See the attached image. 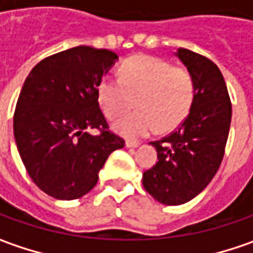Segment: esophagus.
<instances>
[{
	"instance_id": "esophagus-1",
	"label": "esophagus",
	"mask_w": 253,
	"mask_h": 253,
	"mask_svg": "<svg viewBox=\"0 0 253 253\" xmlns=\"http://www.w3.org/2000/svg\"><path fill=\"white\" fill-rule=\"evenodd\" d=\"M138 141H134V140H127L126 141V147L128 148H134V147H138Z\"/></svg>"
}]
</instances>
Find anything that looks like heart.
<instances>
[{
  "instance_id": "obj_1",
  "label": "heart",
  "mask_w": 253,
  "mask_h": 253,
  "mask_svg": "<svg viewBox=\"0 0 253 253\" xmlns=\"http://www.w3.org/2000/svg\"><path fill=\"white\" fill-rule=\"evenodd\" d=\"M97 97L110 119L127 113L137 100L140 110L119 119L116 131L141 137L159 128L167 133L181 125L195 100L191 72L157 56L136 55L122 63L120 78H103Z\"/></svg>"
}]
</instances>
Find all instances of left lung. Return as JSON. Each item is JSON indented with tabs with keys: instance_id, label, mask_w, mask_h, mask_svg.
<instances>
[{
	"instance_id": "8db88e82",
	"label": "left lung",
	"mask_w": 253,
	"mask_h": 253,
	"mask_svg": "<svg viewBox=\"0 0 253 253\" xmlns=\"http://www.w3.org/2000/svg\"><path fill=\"white\" fill-rule=\"evenodd\" d=\"M177 56L194 78L195 100L177 130L150 143L159 161L143 172L146 191L166 205L188 203L211 182L224 159L232 117L225 81L214 62L184 48Z\"/></svg>"
}]
</instances>
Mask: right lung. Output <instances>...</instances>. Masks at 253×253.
<instances>
[{
	"instance_id": "add662e5",
	"label": "right lung",
	"mask_w": 253,
	"mask_h": 253,
	"mask_svg": "<svg viewBox=\"0 0 253 253\" xmlns=\"http://www.w3.org/2000/svg\"><path fill=\"white\" fill-rule=\"evenodd\" d=\"M116 59L109 49L75 46L42 59L22 86L14 113L18 151L32 181L56 200L87 194L110 153L125 147L97 97Z\"/></svg>"
}]
</instances>
